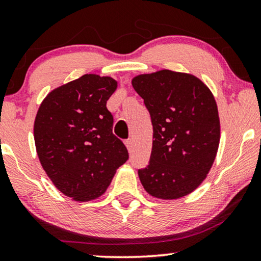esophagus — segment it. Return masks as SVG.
Listing matches in <instances>:
<instances>
[{
  "instance_id": "1",
  "label": "esophagus",
  "mask_w": 261,
  "mask_h": 261,
  "mask_svg": "<svg viewBox=\"0 0 261 261\" xmlns=\"http://www.w3.org/2000/svg\"><path fill=\"white\" fill-rule=\"evenodd\" d=\"M125 144H126L127 150H129V152L132 153V150H134V143H132L131 139H127V141L125 142Z\"/></svg>"
}]
</instances>
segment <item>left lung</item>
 <instances>
[{
	"label": "left lung",
	"mask_w": 261,
	"mask_h": 261,
	"mask_svg": "<svg viewBox=\"0 0 261 261\" xmlns=\"http://www.w3.org/2000/svg\"><path fill=\"white\" fill-rule=\"evenodd\" d=\"M152 123L148 167L138 176L146 193L177 200L202 183L220 143L218 105L202 80L190 73L161 69L131 80Z\"/></svg>",
	"instance_id": "8db88e82"
}]
</instances>
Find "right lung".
<instances>
[{
    "label": "right lung",
    "instance_id": "right-lung-1",
    "mask_svg": "<svg viewBox=\"0 0 261 261\" xmlns=\"http://www.w3.org/2000/svg\"><path fill=\"white\" fill-rule=\"evenodd\" d=\"M117 86L111 76L85 74L50 91L36 113L40 163L56 188L78 202L100 197L129 159L106 109Z\"/></svg>",
    "mask_w": 261,
    "mask_h": 261
}]
</instances>
